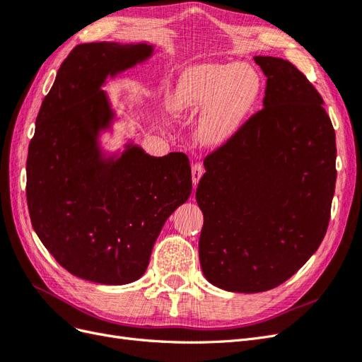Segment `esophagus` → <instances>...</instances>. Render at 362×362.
<instances>
[{
  "mask_svg": "<svg viewBox=\"0 0 362 362\" xmlns=\"http://www.w3.org/2000/svg\"><path fill=\"white\" fill-rule=\"evenodd\" d=\"M204 175V166L201 163H196L192 166V180H193V184L196 185L199 182L201 177Z\"/></svg>",
  "mask_w": 362,
  "mask_h": 362,
  "instance_id": "esophagus-1",
  "label": "esophagus"
}]
</instances>
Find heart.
<instances>
[{
	"label": "heart",
	"instance_id": "heart-1",
	"mask_svg": "<svg viewBox=\"0 0 362 362\" xmlns=\"http://www.w3.org/2000/svg\"><path fill=\"white\" fill-rule=\"evenodd\" d=\"M259 90V75L247 64H196L182 74L172 110L199 116V140L208 146H221L242 128Z\"/></svg>",
	"mask_w": 362,
	"mask_h": 362
}]
</instances>
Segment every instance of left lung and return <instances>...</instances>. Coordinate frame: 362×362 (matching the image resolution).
Returning a JSON list of instances; mask_svg holds the SVG:
<instances>
[{
	"instance_id": "left-lung-1",
	"label": "left lung",
	"mask_w": 362,
	"mask_h": 362,
	"mask_svg": "<svg viewBox=\"0 0 362 362\" xmlns=\"http://www.w3.org/2000/svg\"><path fill=\"white\" fill-rule=\"evenodd\" d=\"M264 108L204 161L199 261L213 286L259 293L319 249L335 192V131L323 100L287 60L255 56Z\"/></svg>"
}]
</instances>
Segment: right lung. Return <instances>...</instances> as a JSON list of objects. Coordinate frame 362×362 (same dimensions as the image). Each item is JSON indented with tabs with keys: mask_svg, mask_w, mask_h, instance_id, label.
<instances>
[{
	"mask_svg": "<svg viewBox=\"0 0 362 362\" xmlns=\"http://www.w3.org/2000/svg\"><path fill=\"white\" fill-rule=\"evenodd\" d=\"M152 52L141 42L76 45L28 146L27 204L37 237L72 275L105 286L144 275L164 222L192 193L182 152L152 157L129 141L120 156H105L100 146L116 117L101 86Z\"/></svg>",
	"mask_w": 362,
	"mask_h": 362,
	"instance_id": "obj_1",
	"label": "right lung"
}]
</instances>
